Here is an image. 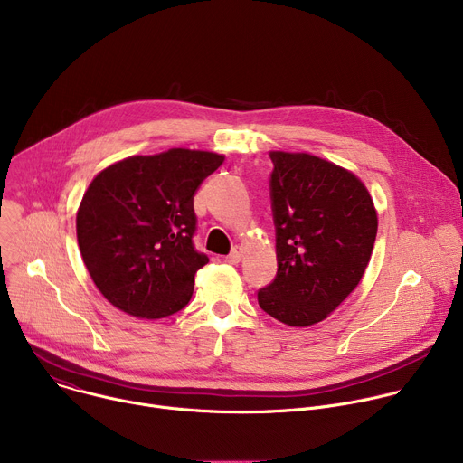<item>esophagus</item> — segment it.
Segmentation results:
<instances>
[{
  "mask_svg": "<svg viewBox=\"0 0 463 463\" xmlns=\"http://www.w3.org/2000/svg\"><path fill=\"white\" fill-rule=\"evenodd\" d=\"M241 256H243V247H241V245H236V247L231 250V254L225 256V260H227L229 263H240Z\"/></svg>",
  "mask_w": 463,
  "mask_h": 463,
  "instance_id": "esophagus-1",
  "label": "esophagus"
}]
</instances>
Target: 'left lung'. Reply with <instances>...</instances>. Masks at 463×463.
<instances>
[{
	"label": "left lung",
	"mask_w": 463,
	"mask_h": 463,
	"mask_svg": "<svg viewBox=\"0 0 463 463\" xmlns=\"http://www.w3.org/2000/svg\"><path fill=\"white\" fill-rule=\"evenodd\" d=\"M269 157L279 273L258 291V304L288 326L307 327L359 286L375 243L377 211L364 183L332 161L282 150Z\"/></svg>",
	"instance_id": "obj_1"
}]
</instances>
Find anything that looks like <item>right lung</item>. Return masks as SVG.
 I'll list each match as a JSON object with an SVG mask.
<instances>
[{"label": "right lung", "instance_id": "right-lung-1", "mask_svg": "<svg viewBox=\"0 0 463 463\" xmlns=\"http://www.w3.org/2000/svg\"><path fill=\"white\" fill-rule=\"evenodd\" d=\"M223 154L170 148L99 172L77 211L82 260L104 298L137 318L183 309L209 258L192 245L194 194Z\"/></svg>", "mask_w": 463, "mask_h": 463}]
</instances>
